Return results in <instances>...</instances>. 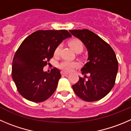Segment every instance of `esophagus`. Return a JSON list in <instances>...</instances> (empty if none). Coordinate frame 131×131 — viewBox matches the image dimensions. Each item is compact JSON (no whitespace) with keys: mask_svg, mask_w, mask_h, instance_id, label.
Instances as JSON below:
<instances>
[{"mask_svg":"<svg viewBox=\"0 0 131 131\" xmlns=\"http://www.w3.org/2000/svg\"><path fill=\"white\" fill-rule=\"evenodd\" d=\"M61 73L62 75H64V76H67L68 75V73L63 72V71H61Z\"/></svg>","mask_w":131,"mask_h":131,"instance_id":"1","label":"esophagus"}]
</instances>
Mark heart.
<instances>
[{
    "mask_svg": "<svg viewBox=\"0 0 131 131\" xmlns=\"http://www.w3.org/2000/svg\"><path fill=\"white\" fill-rule=\"evenodd\" d=\"M69 45L73 49L75 52H81L83 50V43L81 40H78V39H73L71 41H69ZM61 48V46L60 45H58L56 48L55 50H54V56H57L59 54L60 52ZM80 64L77 61H68V60H63V61L61 62L59 64L58 67L61 70L63 71V72H70L72 71L73 68H77V67H79Z\"/></svg>",
    "mask_w": 131,
    "mask_h": 131,
    "instance_id": "heart-1",
    "label": "heart"
}]
</instances>
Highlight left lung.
Listing matches in <instances>:
<instances>
[{
  "mask_svg": "<svg viewBox=\"0 0 131 131\" xmlns=\"http://www.w3.org/2000/svg\"><path fill=\"white\" fill-rule=\"evenodd\" d=\"M69 31L83 43L88 52V62L81 69L84 77H79L72 88L79 97L87 102L102 99L115 85L118 68L116 54L107 43L91 30ZM87 73L90 75L88 78Z\"/></svg>",
  "mask_w": 131,
  "mask_h": 131,
  "instance_id": "1",
  "label": "left lung"
}]
</instances>
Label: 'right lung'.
<instances>
[{
	"label": "right lung",
	"mask_w": 131,
	"mask_h": 131,
	"mask_svg": "<svg viewBox=\"0 0 131 131\" xmlns=\"http://www.w3.org/2000/svg\"><path fill=\"white\" fill-rule=\"evenodd\" d=\"M71 36L67 30H40L23 41L14 56L12 77L25 99L41 102L54 93L61 77L60 71L54 68L47 73L43 67L53 57L56 48Z\"/></svg>",
	"instance_id": "right-lung-1"
}]
</instances>
